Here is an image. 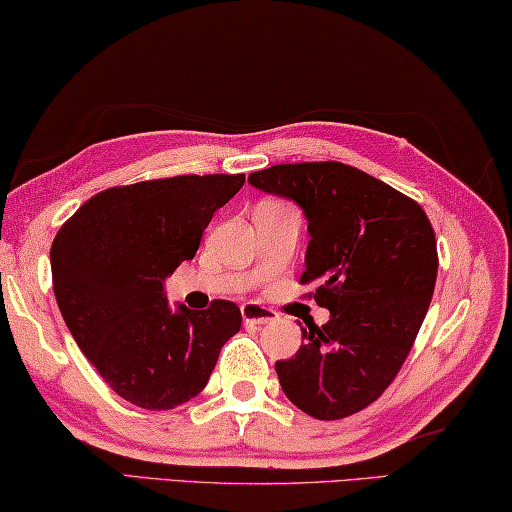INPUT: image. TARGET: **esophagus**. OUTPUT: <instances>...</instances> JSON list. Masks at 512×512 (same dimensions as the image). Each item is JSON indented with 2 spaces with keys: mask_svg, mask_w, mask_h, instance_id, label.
<instances>
[{
  "mask_svg": "<svg viewBox=\"0 0 512 512\" xmlns=\"http://www.w3.org/2000/svg\"><path fill=\"white\" fill-rule=\"evenodd\" d=\"M240 313H242V320H245L247 324H267V322L276 320V313L272 311V308L254 304V301H249V304H242Z\"/></svg>",
  "mask_w": 512,
  "mask_h": 512,
  "instance_id": "obj_1",
  "label": "esophagus"
}]
</instances>
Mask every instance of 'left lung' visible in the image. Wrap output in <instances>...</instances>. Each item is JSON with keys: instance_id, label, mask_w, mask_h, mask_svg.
<instances>
[{"instance_id": "obj_1", "label": "left lung", "mask_w": 512, "mask_h": 512, "mask_svg": "<svg viewBox=\"0 0 512 512\" xmlns=\"http://www.w3.org/2000/svg\"><path fill=\"white\" fill-rule=\"evenodd\" d=\"M249 183L295 201L308 222L306 272L329 322L301 326L304 345L276 360L286 397L317 420L354 415L388 388L429 311L438 251L422 206L335 161L272 165Z\"/></svg>"}]
</instances>
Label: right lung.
I'll return each mask as SVG.
<instances>
[{
  "mask_svg": "<svg viewBox=\"0 0 512 512\" xmlns=\"http://www.w3.org/2000/svg\"><path fill=\"white\" fill-rule=\"evenodd\" d=\"M245 174H186L88 199L52 251L54 295L79 349L122 399L170 410L206 388L224 342L240 331L233 301L170 306L165 279L192 261L213 213Z\"/></svg>",
  "mask_w": 512,
  "mask_h": 512,
  "instance_id": "right-lung-1",
  "label": "right lung"
}]
</instances>
